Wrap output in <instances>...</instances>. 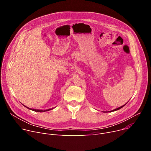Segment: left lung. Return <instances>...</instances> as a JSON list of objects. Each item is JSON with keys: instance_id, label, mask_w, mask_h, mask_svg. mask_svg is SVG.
Instances as JSON below:
<instances>
[{"instance_id": "8db88e82", "label": "left lung", "mask_w": 151, "mask_h": 151, "mask_svg": "<svg viewBox=\"0 0 151 151\" xmlns=\"http://www.w3.org/2000/svg\"><path fill=\"white\" fill-rule=\"evenodd\" d=\"M127 104H125V105H122V106H120V107H119V108H116V109H113V110H112V111H108V112H113V111H117V110H119V109H120V108H122V107H123L124 106ZM104 113H108V111H104Z\"/></svg>"}]
</instances>
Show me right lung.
I'll list each match as a JSON object with an SVG mask.
<instances>
[{"label": "right lung", "instance_id": "right-lung-1", "mask_svg": "<svg viewBox=\"0 0 151 151\" xmlns=\"http://www.w3.org/2000/svg\"><path fill=\"white\" fill-rule=\"evenodd\" d=\"M26 108H27L29 109H31V110H32L34 111H35V112H45V111H49V110H51V109H53V108H51V109H46V110H42V109H32V108H30L29 107H26V106H24Z\"/></svg>", "mask_w": 151, "mask_h": 151}]
</instances>
